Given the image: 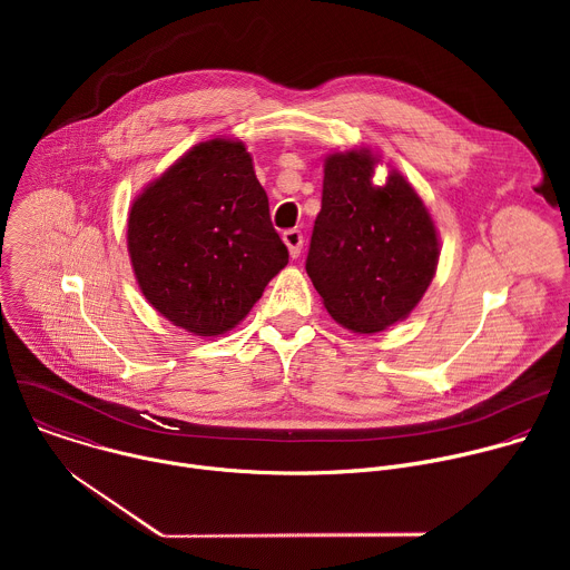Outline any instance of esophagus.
I'll list each match as a JSON object with an SVG mask.
<instances>
[{"label":"esophagus","instance_id":"obj_1","mask_svg":"<svg viewBox=\"0 0 570 570\" xmlns=\"http://www.w3.org/2000/svg\"><path fill=\"white\" fill-rule=\"evenodd\" d=\"M282 238H284V243H286V248H288L291 257L297 259L299 253H302V243H304L302 232H299V229H286V232L282 234Z\"/></svg>","mask_w":570,"mask_h":570}]
</instances>
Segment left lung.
<instances>
[{"label":"left lung","instance_id":"1","mask_svg":"<svg viewBox=\"0 0 570 570\" xmlns=\"http://www.w3.org/2000/svg\"><path fill=\"white\" fill-rule=\"evenodd\" d=\"M379 161L370 148L327 155L306 257L324 308L354 334H379L409 317L440 259L424 200L396 169L374 185Z\"/></svg>","mask_w":570,"mask_h":570}]
</instances>
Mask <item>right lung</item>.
Instances as JSON below:
<instances>
[{
	"mask_svg": "<svg viewBox=\"0 0 570 570\" xmlns=\"http://www.w3.org/2000/svg\"><path fill=\"white\" fill-rule=\"evenodd\" d=\"M128 255L139 291L176 327L234 330L288 264L246 144L200 141L153 180L128 214Z\"/></svg>",
	"mask_w": 570,
	"mask_h": 570,
	"instance_id": "1",
	"label": "right lung"
}]
</instances>
